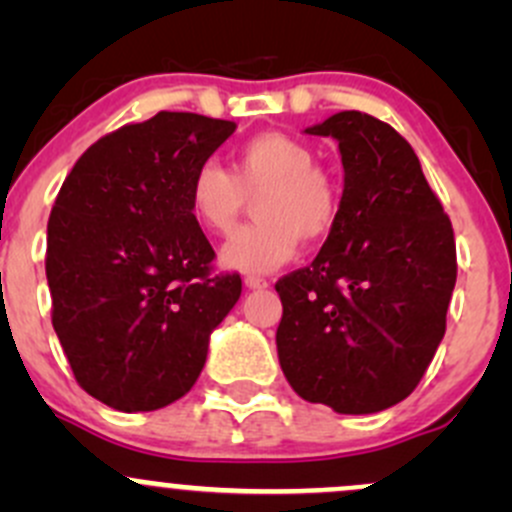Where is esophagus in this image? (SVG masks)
I'll return each mask as SVG.
<instances>
[{"label":"esophagus","mask_w":512,"mask_h":512,"mask_svg":"<svg viewBox=\"0 0 512 512\" xmlns=\"http://www.w3.org/2000/svg\"><path fill=\"white\" fill-rule=\"evenodd\" d=\"M245 287H247V289H267V287H270V282L262 280V277L247 275V277H245Z\"/></svg>","instance_id":"obj_1"}]
</instances>
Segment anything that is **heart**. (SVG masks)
I'll return each mask as SVG.
<instances>
[{"label": "heart", "mask_w": 512, "mask_h": 512, "mask_svg": "<svg viewBox=\"0 0 512 512\" xmlns=\"http://www.w3.org/2000/svg\"><path fill=\"white\" fill-rule=\"evenodd\" d=\"M309 146L285 133H260L232 156V170L198 165L188 183V205L200 227L230 235L247 198H255V223L223 247L225 267L240 272H275L297 255L302 240H322L339 215V190L332 175L317 168Z\"/></svg>", "instance_id": "1"}]
</instances>
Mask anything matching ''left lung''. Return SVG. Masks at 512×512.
Here are the masks:
<instances>
[{
	"label": "left lung",
	"mask_w": 512,
	"mask_h": 512,
	"mask_svg": "<svg viewBox=\"0 0 512 512\" xmlns=\"http://www.w3.org/2000/svg\"><path fill=\"white\" fill-rule=\"evenodd\" d=\"M304 133L339 143L344 190L312 265L275 285L277 356L309 404L376 414L416 389L446 334L453 227L414 148L389 123L339 111Z\"/></svg>",
	"instance_id": "8db88e82"
}]
</instances>
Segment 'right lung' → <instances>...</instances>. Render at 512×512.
Here are the masks:
<instances>
[{
    "label": "right lung",
    "instance_id": "right-lung-1",
    "mask_svg": "<svg viewBox=\"0 0 512 512\" xmlns=\"http://www.w3.org/2000/svg\"><path fill=\"white\" fill-rule=\"evenodd\" d=\"M235 123L160 111L96 141L56 195L46 240L51 324L86 394L156 411L188 394L242 292L188 205L195 168Z\"/></svg>",
    "mask_w": 512,
    "mask_h": 512
}]
</instances>
